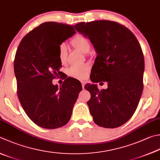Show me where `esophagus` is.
Here are the masks:
<instances>
[{"instance_id": "1", "label": "esophagus", "mask_w": 160, "mask_h": 160, "mask_svg": "<svg viewBox=\"0 0 160 160\" xmlns=\"http://www.w3.org/2000/svg\"><path fill=\"white\" fill-rule=\"evenodd\" d=\"M81 86H82V88H84V86H85V83L83 82V81H81Z\"/></svg>"}]
</instances>
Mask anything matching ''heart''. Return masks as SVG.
Returning <instances> with one entry per match:
<instances>
[{"instance_id": "heart-1", "label": "heart", "mask_w": 160, "mask_h": 160, "mask_svg": "<svg viewBox=\"0 0 160 160\" xmlns=\"http://www.w3.org/2000/svg\"><path fill=\"white\" fill-rule=\"evenodd\" d=\"M73 47L83 53L89 52L90 49V42L88 38L83 35H77L71 41ZM58 58L61 63H65L68 58V49L64 43H61L58 46ZM88 64L73 65L68 70V74L70 77L76 79H84L89 71Z\"/></svg>"}]
</instances>
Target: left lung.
<instances>
[{"mask_svg": "<svg viewBox=\"0 0 160 160\" xmlns=\"http://www.w3.org/2000/svg\"><path fill=\"white\" fill-rule=\"evenodd\" d=\"M74 28L89 38L98 53L91 81L108 83V88L101 90L95 84L84 86L91 95L87 104L93 120L105 128L120 127L133 116L143 92L141 45L130 30L116 22H81Z\"/></svg>", "mask_w": 160, "mask_h": 160, "instance_id": "left-lung-1", "label": "left lung"}]
</instances>
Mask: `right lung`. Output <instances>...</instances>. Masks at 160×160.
I'll list each match as a JSON object with an SVG mask.
<instances>
[{
    "label": "right lung",
    "mask_w": 160,
    "mask_h": 160,
    "mask_svg": "<svg viewBox=\"0 0 160 160\" xmlns=\"http://www.w3.org/2000/svg\"><path fill=\"white\" fill-rule=\"evenodd\" d=\"M75 32L74 26L43 23L24 36L15 54L18 98L29 118L42 128L67 124L82 90L79 81L70 77L61 88L52 83L62 75L58 46Z\"/></svg>",
    "instance_id": "1"
}]
</instances>
